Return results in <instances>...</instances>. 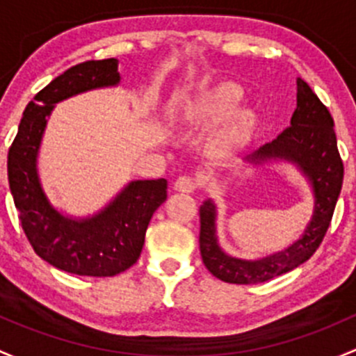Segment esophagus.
<instances>
[{
	"label": "esophagus",
	"instance_id": "obj_1",
	"mask_svg": "<svg viewBox=\"0 0 356 356\" xmlns=\"http://www.w3.org/2000/svg\"><path fill=\"white\" fill-rule=\"evenodd\" d=\"M197 179L192 177V175H181V177H178L177 181H175V188L178 190V192H193V190L197 188Z\"/></svg>",
	"mask_w": 356,
	"mask_h": 356
}]
</instances>
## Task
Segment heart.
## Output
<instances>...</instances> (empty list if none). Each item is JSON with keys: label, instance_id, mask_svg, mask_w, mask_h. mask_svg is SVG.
Instances as JSON below:
<instances>
[{"label": "heart", "instance_id": "heart-1", "mask_svg": "<svg viewBox=\"0 0 356 356\" xmlns=\"http://www.w3.org/2000/svg\"><path fill=\"white\" fill-rule=\"evenodd\" d=\"M241 97V89L234 83H219L214 89L207 90L185 108L186 118L218 120L228 115ZM254 124L250 113H234L228 124L218 134L214 140V151L225 154L233 151L248 137Z\"/></svg>", "mask_w": 356, "mask_h": 356}]
</instances>
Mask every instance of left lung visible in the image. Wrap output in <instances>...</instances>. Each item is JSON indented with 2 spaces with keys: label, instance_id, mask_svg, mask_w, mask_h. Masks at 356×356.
Returning <instances> with one entry per match:
<instances>
[{
  "label": "left lung",
  "instance_id": "obj_1",
  "mask_svg": "<svg viewBox=\"0 0 356 356\" xmlns=\"http://www.w3.org/2000/svg\"><path fill=\"white\" fill-rule=\"evenodd\" d=\"M270 157L293 161L314 186V218L305 233L286 250L262 260H240L226 255L216 238V207L211 200L200 205V255L209 273L225 283L255 284L281 276L307 262L321 247L343 186L344 166L338 151L334 120L329 109L303 79H296V109L291 124L273 142L262 145L250 161Z\"/></svg>",
  "mask_w": 356,
  "mask_h": 356
}]
</instances>
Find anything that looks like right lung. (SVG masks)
I'll list each match as a JSON object with an SVG mask.
<instances>
[{"label": "right lung", "mask_w": 356, "mask_h": 356, "mask_svg": "<svg viewBox=\"0 0 356 356\" xmlns=\"http://www.w3.org/2000/svg\"><path fill=\"white\" fill-rule=\"evenodd\" d=\"M118 82L116 58L83 61L68 68L29 102L8 151L10 190L29 243L51 266L79 276H116L134 266L140 257L154 211L168 197L164 178L138 179L101 214L75 221L54 211L39 185L35 157L53 104Z\"/></svg>", "instance_id": "add662e5"}]
</instances>
